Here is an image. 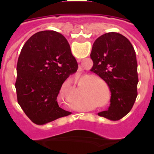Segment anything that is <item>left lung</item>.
Here are the masks:
<instances>
[{
    "mask_svg": "<svg viewBox=\"0 0 154 154\" xmlns=\"http://www.w3.org/2000/svg\"><path fill=\"white\" fill-rule=\"evenodd\" d=\"M91 72L104 80L111 92L108 110L98 113L110 120H119L131 110L137 96L136 52L126 37L109 32L99 37L92 45Z\"/></svg>",
    "mask_w": 154,
    "mask_h": 154,
    "instance_id": "left-lung-1",
    "label": "left lung"
}]
</instances>
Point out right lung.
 Wrapping results in <instances>:
<instances>
[{
  "mask_svg": "<svg viewBox=\"0 0 154 154\" xmlns=\"http://www.w3.org/2000/svg\"><path fill=\"white\" fill-rule=\"evenodd\" d=\"M77 69L69 42L60 33L39 31L27 41L17 60L15 88L17 103L34 123L44 125L70 115L57 97Z\"/></svg>",
  "mask_w": 154,
  "mask_h": 154,
  "instance_id": "obj_1",
  "label": "right lung"
}]
</instances>
